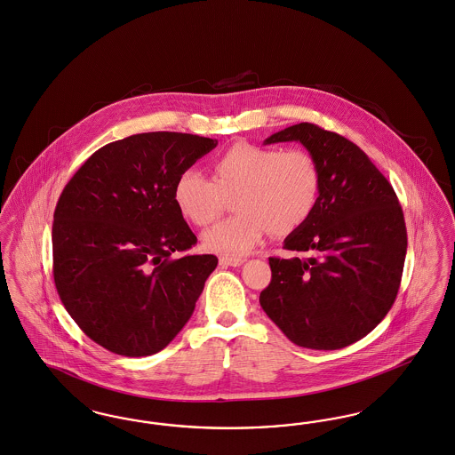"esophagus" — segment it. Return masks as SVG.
Here are the masks:
<instances>
[{"label":"esophagus","instance_id":"34e87169","mask_svg":"<svg viewBox=\"0 0 455 455\" xmlns=\"http://www.w3.org/2000/svg\"><path fill=\"white\" fill-rule=\"evenodd\" d=\"M245 260L242 257H228V255H223L220 257V264L221 266H230V267H238L242 266Z\"/></svg>","mask_w":455,"mask_h":455}]
</instances>
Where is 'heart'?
<instances>
[{
	"mask_svg": "<svg viewBox=\"0 0 455 455\" xmlns=\"http://www.w3.org/2000/svg\"><path fill=\"white\" fill-rule=\"evenodd\" d=\"M215 180L196 169L182 171L174 203L184 219L210 225L236 196V215L203 234V245L217 254L243 255L273 232L288 235L308 221L320 196L322 174L303 148L281 150L238 142L213 161Z\"/></svg>",
	"mask_w": 455,
	"mask_h": 455,
	"instance_id": "1",
	"label": "heart"
}]
</instances>
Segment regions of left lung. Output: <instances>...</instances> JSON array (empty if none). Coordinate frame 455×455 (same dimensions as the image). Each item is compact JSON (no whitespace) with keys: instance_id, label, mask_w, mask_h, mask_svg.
Instances as JSON below:
<instances>
[{"instance_id":"8db88e82","label":"left lung","mask_w":455,"mask_h":455,"mask_svg":"<svg viewBox=\"0 0 455 455\" xmlns=\"http://www.w3.org/2000/svg\"><path fill=\"white\" fill-rule=\"evenodd\" d=\"M277 142L305 146L322 188L308 221L284 240L296 257H269L273 277L259 301L292 344L337 350L378 327L396 299L408 245L403 210L393 186L346 137L298 124L264 140Z\"/></svg>"}]
</instances>
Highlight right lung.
<instances>
[{"label":"right lung","instance_id":"obj_1","mask_svg":"<svg viewBox=\"0 0 455 455\" xmlns=\"http://www.w3.org/2000/svg\"><path fill=\"white\" fill-rule=\"evenodd\" d=\"M217 144L191 133H137L96 150L66 184L52 225L55 288L98 346L152 355L191 318L219 259H171L198 242L174 203V184Z\"/></svg>","mask_w":455,"mask_h":455}]
</instances>
